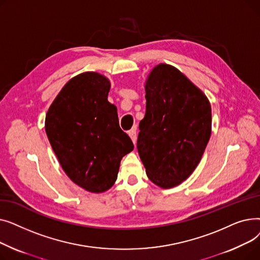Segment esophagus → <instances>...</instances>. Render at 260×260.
I'll return each mask as SVG.
<instances>
[{
    "mask_svg": "<svg viewBox=\"0 0 260 260\" xmlns=\"http://www.w3.org/2000/svg\"><path fill=\"white\" fill-rule=\"evenodd\" d=\"M136 129H137V126H134V127L128 132L129 137H131V139H132V141L134 142V144L136 143V140H137V132H136Z\"/></svg>",
    "mask_w": 260,
    "mask_h": 260,
    "instance_id": "obj_1",
    "label": "esophagus"
}]
</instances>
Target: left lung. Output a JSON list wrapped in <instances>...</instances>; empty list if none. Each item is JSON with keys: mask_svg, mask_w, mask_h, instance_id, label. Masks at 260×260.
<instances>
[{"mask_svg": "<svg viewBox=\"0 0 260 260\" xmlns=\"http://www.w3.org/2000/svg\"><path fill=\"white\" fill-rule=\"evenodd\" d=\"M145 92L137 149L149 180L170 188L184 181L201 160L211 136V104L168 64L157 65L149 74Z\"/></svg>", "mask_w": 260, "mask_h": 260, "instance_id": "1", "label": "left lung"}]
</instances>
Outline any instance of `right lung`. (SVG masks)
Returning a JSON list of instances; mask_svg holds the SVG:
<instances>
[{
    "instance_id": "right-lung-1",
    "label": "right lung",
    "mask_w": 260,
    "mask_h": 260,
    "mask_svg": "<svg viewBox=\"0 0 260 260\" xmlns=\"http://www.w3.org/2000/svg\"><path fill=\"white\" fill-rule=\"evenodd\" d=\"M109 87L100 74L78 75L59 92L45 119L48 140L62 169L91 193L113 186L122 157L134 149L119 126L117 107L107 101Z\"/></svg>"
}]
</instances>
